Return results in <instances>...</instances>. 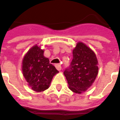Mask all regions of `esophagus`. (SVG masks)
<instances>
[{"label":"esophagus","instance_id":"34e87169","mask_svg":"<svg viewBox=\"0 0 120 120\" xmlns=\"http://www.w3.org/2000/svg\"><path fill=\"white\" fill-rule=\"evenodd\" d=\"M55 67H56V69H57L58 71H60L61 69H62L61 65H60V64H55Z\"/></svg>","mask_w":120,"mask_h":120}]
</instances>
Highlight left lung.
<instances>
[{"label":"left lung","mask_w":120,"mask_h":120,"mask_svg":"<svg viewBox=\"0 0 120 120\" xmlns=\"http://www.w3.org/2000/svg\"><path fill=\"white\" fill-rule=\"evenodd\" d=\"M73 60L64 72L69 89L81 94L91 86L98 73V60L94 52L82 42L73 51Z\"/></svg>","instance_id":"1"}]
</instances>
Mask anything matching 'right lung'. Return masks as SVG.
Here are the masks:
<instances>
[{
  "instance_id": "obj_1",
  "label": "right lung",
  "mask_w": 120,
  "mask_h": 120,
  "mask_svg": "<svg viewBox=\"0 0 120 120\" xmlns=\"http://www.w3.org/2000/svg\"><path fill=\"white\" fill-rule=\"evenodd\" d=\"M22 72L32 89L41 92L49 87L52 77L58 71L44 56V50L36 45L25 55L22 62Z\"/></svg>"
}]
</instances>
